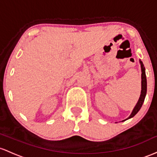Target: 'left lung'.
<instances>
[{"instance_id":"obj_1","label":"left lung","mask_w":157,"mask_h":157,"mask_svg":"<svg viewBox=\"0 0 157 157\" xmlns=\"http://www.w3.org/2000/svg\"><path fill=\"white\" fill-rule=\"evenodd\" d=\"M140 63L141 64V70H142V90H141L140 97L139 98L138 102H137L136 105V106L134 107V108H133V111H132L131 114L130 115V117L127 118L126 119H124V120H123L122 121L128 120V119H131V118L134 117L136 114L139 112V110H140V108L142 107V105H143L144 101H145L146 93H147V78H146L145 67H144V64H142L141 60H140Z\"/></svg>"}]
</instances>
